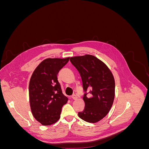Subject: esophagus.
<instances>
[{
	"label": "esophagus",
	"instance_id": "34e87169",
	"mask_svg": "<svg viewBox=\"0 0 149 149\" xmlns=\"http://www.w3.org/2000/svg\"><path fill=\"white\" fill-rule=\"evenodd\" d=\"M71 98L73 99V100H76V99L78 98V96L76 95V94H73V95L71 96Z\"/></svg>",
	"mask_w": 149,
	"mask_h": 149
}]
</instances>
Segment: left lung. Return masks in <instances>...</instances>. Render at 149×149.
<instances>
[{
	"mask_svg": "<svg viewBox=\"0 0 149 149\" xmlns=\"http://www.w3.org/2000/svg\"><path fill=\"white\" fill-rule=\"evenodd\" d=\"M70 61L80 74L84 91L85 107L82 112H78V116L88 123H97L108 114L113 104L114 76L108 67L94 56L71 57ZM88 90H90L88 93Z\"/></svg>",
	"mask_w": 149,
	"mask_h": 149,
	"instance_id": "8db88e82",
	"label": "left lung"
}]
</instances>
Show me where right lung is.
Here are the masks:
<instances>
[{"instance_id":"add662e5","label":"right lung","mask_w":149,"mask_h":149,"mask_svg":"<svg viewBox=\"0 0 149 149\" xmlns=\"http://www.w3.org/2000/svg\"><path fill=\"white\" fill-rule=\"evenodd\" d=\"M70 60L47 58L40 63L31 76L29 98L31 112L43 125H49L60 119L62 107L68 99L62 93L57 74Z\"/></svg>"}]
</instances>
